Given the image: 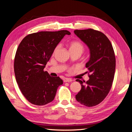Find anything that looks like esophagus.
<instances>
[{
	"instance_id": "1",
	"label": "esophagus",
	"mask_w": 132,
	"mask_h": 132,
	"mask_svg": "<svg viewBox=\"0 0 132 132\" xmlns=\"http://www.w3.org/2000/svg\"><path fill=\"white\" fill-rule=\"evenodd\" d=\"M63 81L64 82H71V81H72V80H71V79H69V78H65V79H63Z\"/></svg>"
}]
</instances>
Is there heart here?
Returning <instances> with one entry per match:
<instances>
[{
  "label": "heart",
  "mask_w": 132,
  "mask_h": 132,
  "mask_svg": "<svg viewBox=\"0 0 132 132\" xmlns=\"http://www.w3.org/2000/svg\"><path fill=\"white\" fill-rule=\"evenodd\" d=\"M69 50L70 51H80L82 52L84 50V46L81 42L77 41H73L70 42L69 44ZM59 48V46L57 45L55 48L54 50V53L58 50Z\"/></svg>",
  "instance_id": "b5f03b06"
}]
</instances>
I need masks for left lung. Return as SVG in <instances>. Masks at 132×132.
<instances>
[{
	"label": "left lung",
	"instance_id": "obj_1",
	"mask_svg": "<svg viewBox=\"0 0 132 132\" xmlns=\"http://www.w3.org/2000/svg\"><path fill=\"white\" fill-rule=\"evenodd\" d=\"M75 34L90 50V57L86 64L90 78L83 85L76 99L86 106L97 105L103 101L110 91L114 79L116 59L110 41L105 35L93 29L74 31Z\"/></svg>",
	"mask_w": 132,
	"mask_h": 132
}]
</instances>
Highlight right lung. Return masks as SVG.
<instances>
[{
	"label": "right lung",
	"mask_w": 132,
	"mask_h": 132,
	"mask_svg": "<svg viewBox=\"0 0 132 132\" xmlns=\"http://www.w3.org/2000/svg\"><path fill=\"white\" fill-rule=\"evenodd\" d=\"M67 30L41 31L24 37L15 53L14 70L20 90L31 104L44 105L54 100L63 84L59 77H51L44 69Z\"/></svg>",
	"instance_id": "1"
}]
</instances>
